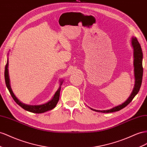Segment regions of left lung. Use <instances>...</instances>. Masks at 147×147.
<instances>
[{"label":"left lung","mask_w":147,"mask_h":147,"mask_svg":"<svg viewBox=\"0 0 147 147\" xmlns=\"http://www.w3.org/2000/svg\"><path fill=\"white\" fill-rule=\"evenodd\" d=\"M132 46L134 49V77H135V85L132 92L130 96L124 103L122 105L117 106L114 108L108 110H96L92 108H90L92 110L96 112H101L104 113H109L118 111L121 109L125 108L129 103L132 101L134 98L138 93L140 88L142 82L143 77V67H142V59H143V53L141 48L140 45L138 42L137 39L136 37H132L131 39Z\"/></svg>","instance_id":"1"}]
</instances>
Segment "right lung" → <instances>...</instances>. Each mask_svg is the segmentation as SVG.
Instances as JSON below:
<instances>
[{"label":"right lung","mask_w":147,"mask_h":147,"mask_svg":"<svg viewBox=\"0 0 147 147\" xmlns=\"http://www.w3.org/2000/svg\"><path fill=\"white\" fill-rule=\"evenodd\" d=\"M9 59H7V64L5 67V84L7 87L8 90H9V92L11 94V97L13 98V100L17 102L20 106H21L23 109H24L28 111H30L34 113H43L47 111L54 108L55 106L57 104V102L59 100V96H60V91L61 89V85L62 84L63 81H61L60 86H59V89L57 90V92L54 94V96L51 100L45 104L41 105H25L24 103H22L21 101H20L15 96L14 93L12 92V90L11 88L10 83V78H9Z\"/></svg>","instance_id":"obj_1"}]
</instances>
